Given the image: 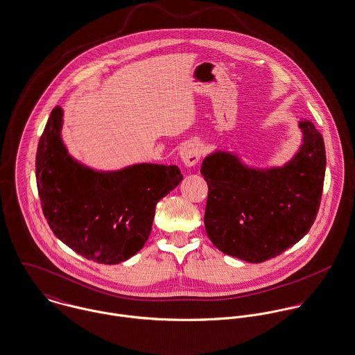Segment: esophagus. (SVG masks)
Segmentation results:
<instances>
[{
	"mask_svg": "<svg viewBox=\"0 0 355 355\" xmlns=\"http://www.w3.org/2000/svg\"><path fill=\"white\" fill-rule=\"evenodd\" d=\"M201 154H202V146L196 141H191L182 146L180 151V158L187 167H192L197 164Z\"/></svg>",
	"mask_w": 355,
	"mask_h": 355,
	"instance_id": "34e87169",
	"label": "esophagus"
}]
</instances>
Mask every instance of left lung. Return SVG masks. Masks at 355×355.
Instances as JSON below:
<instances>
[{"label": "left lung", "instance_id": "obj_1", "mask_svg": "<svg viewBox=\"0 0 355 355\" xmlns=\"http://www.w3.org/2000/svg\"><path fill=\"white\" fill-rule=\"evenodd\" d=\"M300 128L304 144L282 168H248L226 153L202 160L200 173L208 185L204 225L220 252L263 263L311 230L320 208L327 159L315 123L304 119Z\"/></svg>", "mask_w": 355, "mask_h": 355}]
</instances>
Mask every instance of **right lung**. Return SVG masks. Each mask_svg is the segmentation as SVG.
<instances>
[{
    "label": "right lung",
    "instance_id": "right-lung-1",
    "mask_svg": "<svg viewBox=\"0 0 355 355\" xmlns=\"http://www.w3.org/2000/svg\"><path fill=\"white\" fill-rule=\"evenodd\" d=\"M61 107H54L37 150L43 215L54 236L83 257L119 264L136 254L153 229L155 207L182 181L177 166L141 163L98 173L71 158L61 141Z\"/></svg>",
    "mask_w": 355,
    "mask_h": 355
}]
</instances>
